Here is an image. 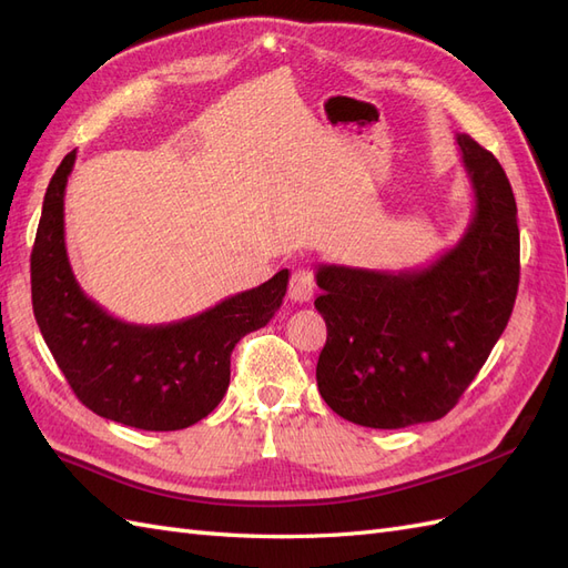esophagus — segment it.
<instances>
[{
    "label": "esophagus",
    "instance_id": "1",
    "mask_svg": "<svg viewBox=\"0 0 568 568\" xmlns=\"http://www.w3.org/2000/svg\"><path fill=\"white\" fill-rule=\"evenodd\" d=\"M315 272L311 267H298L294 274H291V284H288V296L296 303H307L315 296Z\"/></svg>",
    "mask_w": 568,
    "mask_h": 568
}]
</instances>
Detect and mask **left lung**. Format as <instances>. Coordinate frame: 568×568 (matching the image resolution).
I'll return each mask as SVG.
<instances>
[{"label":"left lung","instance_id":"8db88e82","mask_svg":"<svg viewBox=\"0 0 568 568\" xmlns=\"http://www.w3.org/2000/svg\"><path fill=\"white\" fill-rule=\"evenodd\" d=\"M474 189L459 242L417 270L320 265L317 388L338 417L405 428L448 415L484 367L519 288L517 201L503 165L457 134Z\"/></svg>","mask_w":568,"mask_h":568}]
</instances>
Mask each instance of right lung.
Returning a JSON list of instances; mask_svg holds the SVG:
<instances>
[{
  "label": "right lung",
  "mask_w": 568,
  "mask_h": 568,
  "mask_svg": "<svg viewBox=\"0 0 568 568\" xmlns=\"http://www.w3.org/2000/svg\"><path fill=\"white\" fill-rule=\"evenodd\" d=\"M73 165L75 151L47 186L30 255L32 311L47 348L78 400L99 417L144 432L192 426L227 393L236 343L280 311L288 270L180 322L118 320L84 294L68 263L63 196Z\"/></svg>",
  "instance_id": "obj_1"
}]
</instances>
